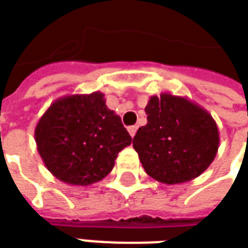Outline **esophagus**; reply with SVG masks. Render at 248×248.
Returning <instances> with one entry per match:
<instances>
[{
    "mask_svg": "<svg viewBox=\"0 0 248 248\" xmlns=\"http://www.w3.org/2000/svg\"><path fill=\"white\" fill-rule=\"evenodd\" d=\"M127 132H129V134H130L132 137H134V136H136V132H137V126H129V127H127Z\"/></svg>",
    "mask_w": 248,
    "mask_h": 248,
    "instance_id": "1",
    "label": "esophagus"
}]
</instances>
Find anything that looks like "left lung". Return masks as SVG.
Segmentation results:
<instances>
[{
    "instance_id": "8db88e82",
    "label": "left lung",
    "mask_w": 248,
    "mask_h": 248,
    "mask_svg": "<svg viewBox=\"0 0 248 248\" xmlns=\"http://www.w3.org/2000/svg\"><path fill=\"white\" fill-rule=\"evenodd\" d=\"M147 124L133 139L145 173L159 183L191 181L217 155L219 133L211 114L186 97L162 93L145 107Z\"/></svg>"
}]
</instances>
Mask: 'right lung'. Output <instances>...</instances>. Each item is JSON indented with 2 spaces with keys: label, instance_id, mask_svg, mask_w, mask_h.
Wrapping results in <instances>:
<instances>
[{
  "label": "right lung",
  "instance_id": "1",
  "mask_svg": "<svg viewBox=\"0 0 248 248\" xmlns=\"http://www.w3.org/2000/svg\"><path fill=\"white\" fill-rule=\"evenodd\" d=\"M34 136L47 170L63 183L82 186L103 180L118 154L132 144L101 92L57 98L41 116Z\"/></svg>",
  "mask_w": 248,
  "mask_h": 248
}]
</instances>
